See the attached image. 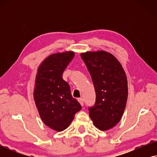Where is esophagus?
Returning a JSON list of instances; mask_svg holds the SVG:
<instances>
[{"label":"esophagus","mask_w":157,"mask_h":157,"mask_svg":"<svg viewBox=\"0 0 157 157\" xmlns=\"http://www.w3.org/2000/svg\"><path fill=\"white\" fill-rule=\"evenodd\" d=\"M78 101V102L80 103V104L81 105V106H83V102H84V100H83V98H79Z\"/></svg>","instance_id":"34e87169"}]
</instances>
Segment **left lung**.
I'll list each match as a JSON object with an SVG mask.
<instances>
[{
    "label": "left lung",
    "instance_id": "1",
    "mask_svg": "<svg viewBox=\"0 0 157 157\" xmlns=\"http://www.w3.org/2000/svg\"><path fill=\"white\" fill-rule=\"evenodd\" d=\"M81 57L91 74L96 101L89 107L94 126L106 131L119 122L128 97L127 78L121 64L104 51L82 53Z\"/></svg>",
    "mask_w": 157,
    "mask_h": 157
}]
</instances>
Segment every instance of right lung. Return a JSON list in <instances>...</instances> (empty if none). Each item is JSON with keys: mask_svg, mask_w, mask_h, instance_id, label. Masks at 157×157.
<instances>
[{"mask_svg": "<svg viewBox=\"0 0 157 157\" xmlns=\"http://www.w3.org/2000/svg\"><path fill=\"white\" fill-rule=\"evenodd\" d=\"M74 57V52L53 53L38 67L34 89V101L42 121L52 129L61 132L68 127L74 115L81 109L72 97L63 72Z\"/></svg>", "mask_w": 157, "mask_h": 157, "instance_id": "right-lung-1", "label": "right lung"}]
</instances>
